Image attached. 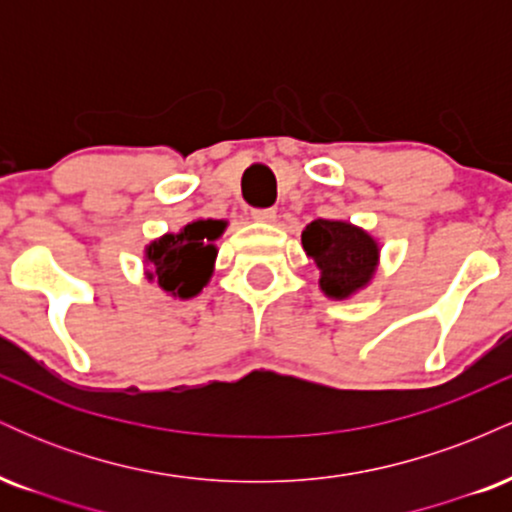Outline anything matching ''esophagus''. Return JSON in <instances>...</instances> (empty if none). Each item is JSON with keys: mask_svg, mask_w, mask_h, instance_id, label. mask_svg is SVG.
I'll return each instance as SVG.
<instances>
[{"mask_svg": "<svg viewBox=\"0 0 512 512\" xmlns=\"http://www.w3.org/2000/svg\"><path fill=\"white\" fill-rule=\"evenodd\" d=\"M250 214H252V219H255V221H264V223H272L276 219L274 209H252Z\"/></svg>", "mask_w": 512, "mask_h": 512, "instance_id": "1", "label": "esophagus"}]
</instances>
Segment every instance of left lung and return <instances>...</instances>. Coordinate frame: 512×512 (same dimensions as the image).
I'll list each match as a JSON object with an SVG mask.
<instances>
[{
	"label": "left lung",
	"instance_id": "obj_1",
	"mask_svg": "<svg viewBox=\"0 0 512 512\" xmlns=\"http://www.w3.org/2000/svg\"><path fill=\"white\" fill-rule=\"evenodd\" d=\"M303 250L320 267V289L346 298L368 284L378 262V245L361 228L344 221L317 219L303 231Z\"/></svg>",
	"mask_w": 512,
	"mask_h": 512
}]
</instances>
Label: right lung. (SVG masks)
Wrapping results in <instances>:
<instances>
[{
  "label": "right lung",
  "mask_w": 512,
  "mask_h": 512,
  "mask_svg": "<svg viewBox=\"0 0 512 512\" xmlns=\"http://www.w3.org/2000/svg\"><path fill=\"white\" fill-rule=\"evenodd\" d=\"M223 221H195L173 236H163L149 245L146 257L156 267V279L161 289L178 293L180 298H190L202 291L211 276L214 264L216 238L221 236Z\"/></svg>",
  "instance_id": "obj_1"
}]
</instances>
